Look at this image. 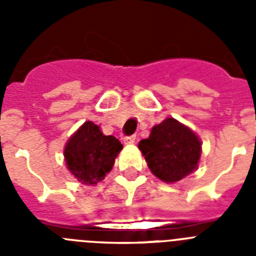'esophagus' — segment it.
<instances>
[{
  "label": "esophagus",
  "mask_w": 256,
  "mask_h": 256,
  "mask_svg": "<svg viewBox=\"0 0 256 256\" xmlns=\"http://www.w3.org/2000/svg\"><path fill=\"white\" fill-rule=\"evenodd\" d=\"M123 141H124V144H134L136 136H126V137H124V138H123Z\"/></svg>",
  "instance_id": "34e87169"
}]
</instances>
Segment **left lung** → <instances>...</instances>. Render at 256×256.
<instances>
[{"instance_id":"1","label":"left lung","mask_w":256,"mask_h":256,"mask_svg":"<svg viewBox=\"0 0 256 256\" xmlns=\"http://www.w3.org/2000/svg\"><path fill=\"white\" fill-rule=\"evenodd\" d=\"M138 148L154 176L166 183L178 182L196 170L201 156L200 138L174 118L154 126Z\"/></svg>"}]
</instances>
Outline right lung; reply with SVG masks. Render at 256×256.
Listing matches in <instances>:
<instances>
[{"label":"right lung","mask_w":256,"mask_h":256,"mask_svg":"<svg viewBox=\"0 0 256 256\" xmlns=\"http://www.w3.org/2000/svg\"><path fill=\"white\" fill-rule=\"evenodd\" d=\"M123 144L114 136H105L94 122H86L64 148L68 169L83 184H96L112 170Z\"/></svg>","instance_id":"1"}]
</instances>
